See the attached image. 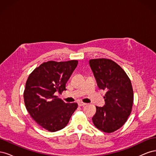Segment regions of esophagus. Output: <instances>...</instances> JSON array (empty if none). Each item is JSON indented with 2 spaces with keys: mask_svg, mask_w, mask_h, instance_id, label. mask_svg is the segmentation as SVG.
<instances>
[{
  "mask_svg": "<svg viewBox=\"0 0 156 156\" xmlns=\"http://www.w3.org/2000/svg\"><path fill=\"white\" fill-rule=\"evenodd\" d=\"M78 105H79V107H82V106L86 105H87V103H83V102H81V101H79V102L78 103Z\"/></svg>",
  "mask_w": 156,
  "mask_h": 156,
  "instance_id": "1",
  "label": "esophagus"
}]
</instances>
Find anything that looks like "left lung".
Returning a JSON list of instances; mask_svg holds the SVG:
<instances>
[{"instance_id":"8db88e82","label":"left lung","mask_w":156,"mask_h":156,"mask_svg":"<svg viewBox=\"0 0 156 156\" xmlns=\"http://www.w3.org/2000/svg\"><path fill=\"white\" fill-rule=\"evenodd\" d=\"M98 87L107 91L105 104L96 107L93 123L105 133H112L123 126L130 115L133 103L131 83L124 70L112 60H89Z\"/></svg>"}]
</instances>
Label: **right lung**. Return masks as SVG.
Instances as JSON below:
<instances>
[{
	"instance_id": "add662e5",
	"label": "right lung",
	"mask_w": 156,
	"mask_h": 156,
	"mask_svg": "<svg viewBox=\"0 0 156 156\" xmlns=\"http://www.w3.org/2000/svg\"><path fill=\"white\" fill-rule=\"evenodd\" d=\"M78 61H48L35 68L28 77L23 94L30 116L45 129L55 132L66 126L77 109V103H65L56 92L62 93Z\"/></svg>"
}]
</instances>
